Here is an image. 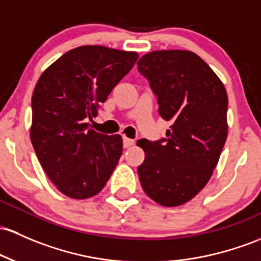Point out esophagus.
Wrapping results in <instances>:
<instances>
[{
  "label": "esophagus",
  "mask_w": 261,
  "mask_h": 261,
  "mask_svg": "<svg viewBox=\"0 0 261 261\" xmlns=\"http://www.w3.org/2000/svg\"><path fill=\"white\" fill-rule=\"evenodd\" d=\"M134 144H135V140H131L126 136L122 137V145H124V148L130 147V146H133Z\"/></svg>",
  "instance_id": "obj_1"
}]
</instances>
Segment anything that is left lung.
<instances>
[{
	"label": "left lung",
	"instance_id": "1",
	"mask_svg": "<svg viewBox=\"0 0 261 261\" xmlns=\"http://www.w3.org/2000/svg\"><path fill=\"white\" fill-rule=\"evenodd\" d=\"M137 69L148 80L160 115L172 124L161 140L137 141L145 151L140 182L159 204L181 205L207 185L218 163L228 134L227 91L193 51H151Z\"/></svg>",
	"mask_w": 261,
	"mask_h": 261
}]
</instances>
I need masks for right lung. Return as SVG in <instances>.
<instances>
[{"label": "right lung", "mask_w": 261, "mask_h": 261, "mask_svg": "<svg viewBox=\"0 0 261 261\" xmlns=\"http://www.w3.org/2000/svg\"><path fill=\"white\" fill-rule=\"evenodd\" d=\"M135 51L84 45L63 54L42 74L32 96L31 141L48 178L65 196L85 199L107 185L122 153L120 135L89 128Z\"/></svg>", "instance_id": "1"}]
</instances>
